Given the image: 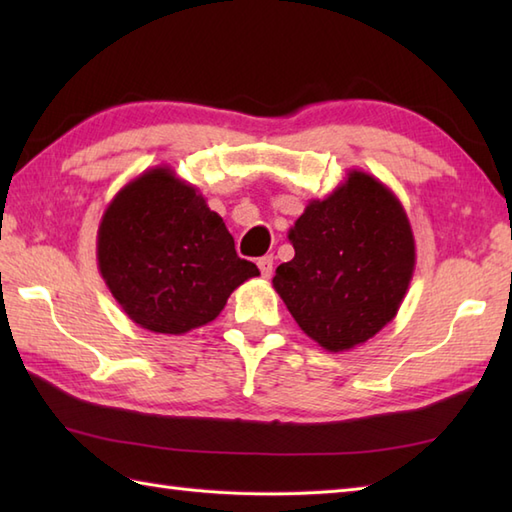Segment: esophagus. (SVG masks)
Masks as SVG:
<instances>
[{"label":"esophagus","mask_w":512,"mask_h":512,"mask_svg":"<svg viewBox=\"0 0 512 512\" xmlns=\"http://www.w3.org/2000/svg\"><path fill=\"white\" fill-rule=\"evenodd\" d=\"M257 266H259V270H262V277H270L273 275V255H264V257H259L257 259Z\"/></svg>","instance_id":"obj_1"}]
</instances>
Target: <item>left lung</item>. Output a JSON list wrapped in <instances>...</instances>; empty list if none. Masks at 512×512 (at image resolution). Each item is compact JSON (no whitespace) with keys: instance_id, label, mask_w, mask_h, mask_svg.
Listing matches in <instances>:
<instances>
[{"instance_id":"left-lung-1","label":"left lung","mask_w":512,"mask_h":512,"mask_svg":"<svg viewBox=\"0 0 512 512\" xmlns=\"http://www.w3.org/2000/svg\"><path fill=\"white\" fill-rule=\"evenodd\" d=\"M295 257L273 288L299 328L328 352H347L396 317L416 268V239L396 193L361 169L310 200L288 231Z\"/></svg>"}]
</instances>
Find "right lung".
<instances>
[{
  "label": "right lung",
  "mask_w": 512,
  "mask_h": 512,
  "mask_svg": "<svg viewBox=\"0 0 512 512\" xmlns=\"http://www.w3.org/2000/svg\"><path fill=\"white\" fill-rule=\"evenodd\" d=\"M99 270L140 328L187 334L211 323L259 270L239 259L224 220L171 167L147 169L118 191L96 233Z\"/></svg>",
  "instance_id": "1"
}]
</instances>
